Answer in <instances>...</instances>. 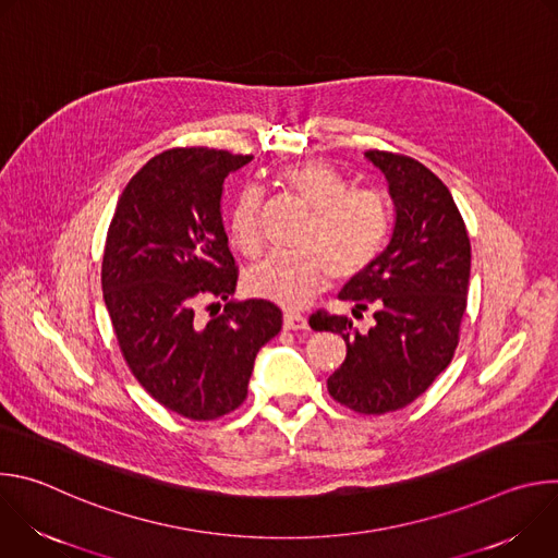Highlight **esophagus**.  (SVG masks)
<instances>
[{
  "label": "esophagus",
  "instance_id": "34e87169",
  "mask_svg": "<svg viewBox=\"0 0 558 558\" xmlns=\"http://www.w3.org/2000/svg\"><path fill=\"white\" fill-rule=\"evenodd\" d=\"M282 327L287 331H300V329H306V317L302 313H295V311H284L282 315Z\"/></svg>",
  "mask_w": 558,
  "mask_h": 558
}]
</instances>
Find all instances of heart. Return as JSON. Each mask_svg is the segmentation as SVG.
<instances>
[{
    "label": "heart",
    "mask_w": 558,
    "mask_h": 558,
    "mask_svg": "<svg viewBox=\"0 0 558 558\" xmlns=\"http://www.w3.org/2000/svg\"><path fill=\"white\" fill-rule=\"evenodd\" d=\"M280 179L311 211L295 235V250L258 260L247 269L245 287L256 298L295 306L317 291L325 276L331 284H344L368 271L388 243L392 216L381 194L351 190L323 161L291 166ZM263 211L265 194L256 185H247L229 209V241L245 256L263 247Z\"/></svg>",
    "instance_id": "obj_1"
}]
</instances>
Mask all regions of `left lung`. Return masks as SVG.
Masks as SVG:
<instances>
[{
  "mask_svg": "<svg viewBox=\"0 0 558 558\" xmlns=\"http://www.w3.org/2000/svg\"><path fill=\"white\" fill-rule=\"evenodd\" d=\"M388 181L395 229L368 271L340 300L375 325L360 333L349 317L320 308L311 329L340 333L342 366L327 379L333 400L360 415H384L415 402L452 362L468 304L470 238L448 187L404 154L368 149Z\"/></svg>",
  "mask_w": 558,
  "mask_h": 558,
  "instance_id": "obj_1",
  "label": "left lung"
}]
</instances>
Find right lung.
I'll return each instance as SVG.
<instances>
[{
  "mask_svg": "<svg viewBox=\"0 0 558 558\" xmlns=\"http://www.w3.org/2000/svg\"><path fill=\"white\" fill-rule=\"evenodd\" d=\"M252 158L214 147L156 154L125 185L108 227L101 287L121 355L158 404L194 422L245 402L256 353L282 329L269 300L227 302L207 323L196 313L201 298L235 291L220 196Z\"/></svg>",
  "mask_w": 558,
  "mask_h": 558,
  "instance_id": "add662e5",
  "label": "right lung"
}]
</instances>
